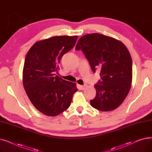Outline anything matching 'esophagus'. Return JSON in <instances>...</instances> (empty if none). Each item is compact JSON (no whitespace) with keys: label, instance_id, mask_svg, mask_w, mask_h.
I'll return each mask as SVG.
<instances>
[{"label":"esophagus","instance_id":"34e87169","mask_svg":"<svg viewBox=\"0 0 152 152\" xmlns=\"http://www.w3.org/2000/svg\"><path fill=\"white\" fill-rule=\"evenodd\" d=\"M86 87V85H83V86H79V88H80L81 90H84Z\"/></svg>","mask_w":152,"mask_h":152}]
</instances>
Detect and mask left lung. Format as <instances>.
<instances>
[{
    "mask_svg": "<svg viewBox=\"0 0 152 152\" xmlns=\"http://www.w3.org/2000/svg\"><path fill=\"white\" fill-rule=\"evenodd\" d=\"M75 49L82 50L94 73L100 69L101 79L94 85L97 92L90 100L91 106L102 111L118 108L132 83V58L126 46L113 37L94 33L79 39Z\"/></svg>",
    "mask_w": 152,
    "mask_h": 152,
    "instance_id": "obj_1",
    "label": "left lung"
}]
</instances>
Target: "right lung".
<instances>
[{
	"mask_svg": "<svg viewBox=\"0 0 152 152\" xmlns=\"http://www.w3.org/2000/svg\"><path fill=\"white\" fill-rule=\"evenodd\" d=\"M77 39L54 36L38 41L26 56L24 88L35 108L47 116H57L67 110L77 91L75 83L55 76L63 55L73 49Z\"/></svg>",
	"mask_w": 152,
	"mask_h": 152,
	"instance_id": "add662e5",
	"label": "right lung"
}]
</instances>
